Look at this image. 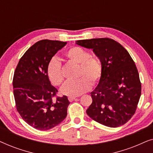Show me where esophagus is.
<instances>
[{
	"label": "esophagus",
	"mask_w": 153,
	"mask_h": 153,
	"mask_svg": "<svg viewBox=\"0 0 153 153\" xmlns=\"http://www.w3.org/2000/svg\"><path fill=\"white\" fill-rule=\"evenodd\" d=\"M75 99H76V97H68V100L70 102H72L73 100H74Z\"/></svg>",
	"instance_id": "34e87169"
}]
</instances>
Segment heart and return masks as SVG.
I'll return each mask as SVG.
<instances>
[{"mask_svg": "<svg viewBox=\"0 0 153 153\" xmlns=\"http://www.w3.org/2000/svg\"><path fill=\"white\" fill-rule=\"evenodd\" d=\"M64 56L70 61L78 65L76 70V80L67 81L60 88L62 95L69 97H76L85 93L90 87L97 84L101 79L103 67L101 60L97 57L91 56L87 50L79 47L69 49ZM47 74L51 83L60 85L64 80L62 66L56 58H52L48 62Z\"/></svg>", "mask_w": 153, "mask_h": 153, "instance_id": "obj_1", "label": "heart"}]
</instances>
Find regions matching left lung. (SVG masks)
Listing matches in <instances>:
<instances>
[{"mask_svg": "<svg viewBox=\"0 0 153 153\" xmlns=\"http://www.w3.org/2000/svg\"><path fill=\"white\" fill-rule=\"evenodd\" d=\"M78 45L92 49L101 60L103 72L93 92L89 117L110 127L124 125L135 114L141 94L137 66L128 51L110 38L83 39Z\"/></svg>", "mask_w": 153, "mask_h": 153, "instance_id": "obj_1", "label": "left lung"}]
</instances>
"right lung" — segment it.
Returning a JSON list of instances; mask_svg holds the SVG:
<instances>
[{
	"mask_svg": "<svg viewBox=\"0 0 153 153\" xmlns=\"http://www.w3.org/2000/svg\"><path fill=\"white\" fill-rule=\"evenodd\" d=\"M66 42L42 39L27 50L14 71L16 108L25 122L39 130H48L66 118L70 102L58 97L47 74L48 62Z\"/></svg>",
	"mask_w": 153,
	"mask_h": 153,
	"instance_id": "obj_1",
	"label": "right lung"
}]
</instances>
